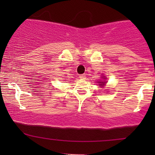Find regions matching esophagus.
Masks as SVG:
<instances>
[{
	"label": "esophagus",
	"instance_id": "obj_1",
	"mask_svg": "<svg viewBox=\"0 0 155 155\" xmlns=\"http://www.w3.org/2000/svg\"><path fill=\"white\" fill-rule=\"evenodd\" d=\"M79 78L81 79H86V75H85V74H82V75H80L79 76Z\"/></svg>",
	"mask_w": 155,
	"mask_h": 155
}]
</instances>
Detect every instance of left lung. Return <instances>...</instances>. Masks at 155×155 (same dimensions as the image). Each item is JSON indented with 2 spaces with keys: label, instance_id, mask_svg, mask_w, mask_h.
<instances>
[{
  "label": "left lung",
  "instance_id": "obj_1",
  "mask_svg": "<svg viewBox=\"0 0 155 155\" xmlns=\"http://www.w3.org/2000/svg\"><path fill=\"white\" fill-rule=\"evenodd\" d=\"M101 84V86H104V85H105V82H99Z\"/></svg>",
  "mask_w": 155,
  "mask_h": 155
}]
</instances>
